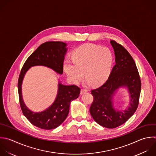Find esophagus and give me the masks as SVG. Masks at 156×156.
<instances>
[{"label":"esophagus","mask_w":156,"mask_h":156,"mask_svg":"<svg viewBox=\"0 0 156 156\" xmlns=\"http://www.w3.org/2000/svg\"><path fill=\"white\" fill-rule=\"evenodd\" d=\"M87 92V90H85V89H81V91H80V94H85Z\"/></svg>","instance_id":"1"}]
</instances>
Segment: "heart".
Returning <instances> with one entry per match:
<instances>
[{
	"instance_id": "obj_1",
	"label": "heart",
	"mask_w": 156,
	"mask_h": 156,
	"mask_svg": "<svg viewBox=\"0 0 156 156\" xmlns=\"http://www.w3.org/2000/svg\"><path fill=\"white\" fill-rule=\"evenodd\" d=\"M113 57L110 50L93 44L82 45L72 53V60L66 58L63 68L69 79L77 84L83 77L93 86L105 82L111 72Z\"/></svg>"
}]
</instances>
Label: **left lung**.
I'll list each match as a JSON object with an SVG mask.
<instances>
[{
  "mask_svg": "<svg viewBox=\"0 0 156 156\" xmlns=\"http://www.w3.org/2000/svg\"><path fill=\"white\" fill-rule=\"evenodd\" d=\"M110 44L115 52V65L108 80L91 91L94 100L90 108L93 119L106 128L117 127L126 122L136 111L141 91V81L135 63L127 50L115 41ZM120 88L127 90L129 101L123 109L116 108L114 98Z\"/></svg>",
  "mask_w": 156,
  "mask_h": 156,
  "instance_id": "left-lung-1",
  "label": "left lung"
}]
</instances>
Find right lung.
<instances>
[{"label":"right lung","instance_id":"obj_1","mask_svg":"<svg viewBox=\"0 0 156 156\" xmlns=\"http://www.w3.org/2000/svg\"><path fill=\"white\" fill-rule=\"evenodd\" d=\"M67 51V44L62 41H49L42 44L27 58L20 75L18 92L23 113L33 125L42 129H55L63 122L69 113L71 102L79 97L80 89L76 85H63L58 79L57 93L53 103L43 111L34 112L27 107L23 100V80L29 69L36 66L49 68L62 75Z\"/></svg>","mask_w":156,"mask_h":156}]
</instances>
